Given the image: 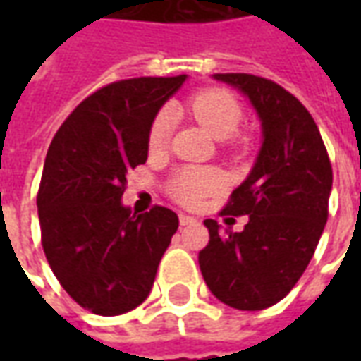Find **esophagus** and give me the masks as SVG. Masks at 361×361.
Masks as SVG:
<instances>
[{
	"label": "esophagus",
	"instance_id": "1",
	"mask_svg": "<svg viewBox=\"0 0 361 361\" xmlns=\"http://www.w3.org/2000/svg\"><path fill=\"white\" fill-rule=\"evenodd\" d=\"M180 224L181 226H191V224H197V219L189 216V214H180Z\"/></svg>",
	"mask_w": 361,
	"mask_h": 361
}]
</instances>
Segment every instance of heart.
Returning <instances> with one entry per match:
<instances>
[{
  "label": "heart",
  "mask_w": 361,
  "mask_h": 361,
  "mask_svg": "<svg viewBox=\"0 0 361 361\" xmlns=\"http://www.w3.org/2000/svg\"><path fill=\"white\" fill-rule=\"evenodd\" d=\"M188 110L201 126L216 139H226L234 133L242 121V108L234 96L226 90L211 89L195 94L188 104ZM173 129V114L160 110L149 131L152 150H162L170 141ZM224 188V176L212 168H183L170 181V193L181 204L195 207L204 197Z\"/></svg>",
  "instance_id": "obj_1"
}]
</instances>
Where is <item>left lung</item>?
<instances>
[{"label":"left lung","instance_id":"8db88e82","mask_svg":"<svg viewBox=\"0 0 361 361\" xmlns=\"http://www.w3.org/2000/svg\"><path fill=\"white\" fill-rule=\"evenodd\" d=\"M240 90L261 121V149L224 209L247 214L242 232L204 220L209 245L199 267L212 294L234 310L280 302L310 265L329 216L333 168L315 121L276 82L247 73H216Z\"/></svg>","mask_w":361,"mask_h":361}]
</instances>
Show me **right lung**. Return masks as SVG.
<instances>
[{"label":"right lung","instance_id":"add662e5","mask_svg":"<svg viewBox=\"0 0 361 361\" xmlns=\"http://www.w3.org/2000/svg\"><path fill=\"white\" fill-rule=\"evenodd\" d=\"M185 79L139 77L96 90L48 149L36 199L44 253L63 290L92 313L141 305L180 226L170 209L137 214L121 197L127 172L147 162L158 110Z\"/></svg>","mask_w":361,"mask_h":361}]
</instances>
